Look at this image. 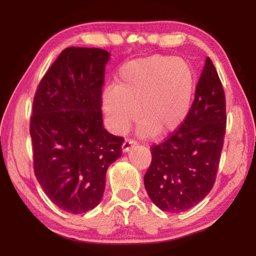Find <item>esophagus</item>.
Wrapping results in <instances>:
<instances>
[{"label":"esophagus","instance_id":"obj_1","mask_svg":"<svg viewBox=\"0 0 256 256\" xmlns=\"http://www.w3.org/2000/svg\"><path fill=\"white\" fill-rule=\"evenodd\" d=\"M136 144V141L132 140V138H125L124 144L122 146V150L124 152H126V151H130L132 149V146Z\"/></svg>","mask_w":256,"mask_h":256}]
</instances>
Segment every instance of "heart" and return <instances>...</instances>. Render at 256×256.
<instances>
[{
    "mask_svg": "<svg viewBox=\"0 0 256 256\" xmlns=\"http://www.w3.org/2000/svg\"><path fill=\"white\" fill-rule=\"evenodd\" d=\"M196 86V70L186 60L158 54L130 60L120 68L114 88L102 94L107 126L123 134L138 115L142 136H168L188 118Z\"/></svg>",
    "mask_w": 256,
    "mask_h": 256,
    "instance_id": "1",
    "label": "heart"
}]
</instances>
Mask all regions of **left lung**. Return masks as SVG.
<instances>
[{"label":"left lung","instance_id":"8db88e82","mask_svg":"<svg viewBox=\"0 0 256 256\" xmlns=\"http://www.w3.org/2000/svg\"><path fill=\"white\" fill-rule=\"evenodd\" d=\"M226 124L222 84L208 58L188 118L162 144L151 146L144 186L159 209L178 214L208 196L216 182Z\"/></svg>","mask_w":256,"mask_h":256}]
</instances>
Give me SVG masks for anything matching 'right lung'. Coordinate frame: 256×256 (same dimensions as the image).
Instances as JSON below:
<instances>
[{
	"mask_svg": "<svg viewBox=\"0 0 256 256\" xmlns=\"http://www.w3.org/2000/svg\"><path fill=\"white\" fill-rule=\"evenodd\" d=\"M110 53L68 47L42 76L30 118L34 172L50 200L70 214L100 202L107 168L124 138L102 124V86Z\"/></svg>",
	"mask_w": 256,
	"mask_h": 256,
	"instance_id": "1",
	"label": "right lung"
}]
</instances>
